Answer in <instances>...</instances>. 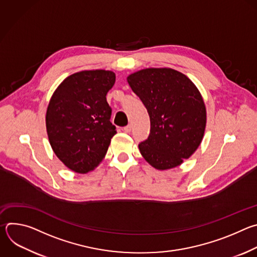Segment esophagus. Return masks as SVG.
<instances>
[{"instance_id":"obj_1","label":"esophagus","mask_w":257,"mask_h":257,"mask_svg":"<svg viewBox=\"0 0 257 257\" xmlns=\"http://www.w3.org/2000/svg\"><path fill=\"white\" fill-rule=\"evenodd\" d=\"M131 130H132V126H131V125H127L126 127L123 128V131H124L125 133H130Z\"/></svg>"}]
</instances>
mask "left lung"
I'll return each instance as SVG.
<instances>
[{
    "label": "left lung",
    "mask_w": 257,
    "mask_h": 257,
    "mask_svg": "<svg viewBox=\"0 0 257 257\" xmlns=\"http://www.w3.org/2000/svg\"><path fill=\"white\" fill-rule=\"evenodd\" d=\"M127 81L151 119L150 136L138 145L141 156L160 171L180 166L195 153L204 135L206 108L198 88L171 68L142 69Z\"/></svg>",
    "instance_id": "8db88e82"
}]
</instances>
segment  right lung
<instances>
[{"label":"right lung","mask_w":257,"mask_h":257,"mask_svg":"<svg viewBox=\"0 0 257 257\" xmlns=\"http://www.w3.org/2000/svg\"><path fill=\"white\" fill-rule=\"evenodd\" d=\"M115 81L113 71H80L65 78L50 99L46 115L49 141L71 171L88 173L105 157L117 133L105 97Z\"/></svg>","instance_id":"right-lung-1"}]
</instances>
